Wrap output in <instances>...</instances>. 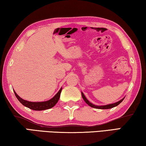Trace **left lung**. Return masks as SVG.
I'll use <instances>...</instances> for the list:
<instances>
[{
	"label": "left lung",
	"instance_id": "obj_1",
	"mask_svg": "<svg viewBox=\"0 0 146 146\" xmlns=\"http://www.w3.org/2000/svg\"><path fill=\"white\" fill-rule=\"evenodd\" d=\"M82 98L84 100V101L86 102V104L87 105H89L90 107H93V108H95V109H111V108H113V107H116L117 106H118L119 104H120V103L123 101V99L125 98V97L122 98L121 100H120V101L117 102L116 103H114V104H108V105H106V106H96V105L92 104V103H90L89 100H87V98L85 97V96L84 95V94L82 92Z\"/></svg>",
	"mask_w": 146,
	"mask_h": 146
}]
</instances>
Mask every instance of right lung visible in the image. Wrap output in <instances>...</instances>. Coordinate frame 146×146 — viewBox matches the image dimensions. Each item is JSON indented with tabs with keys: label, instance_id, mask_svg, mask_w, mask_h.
Listing matches in <instances>:
<instances>
[{
	"label": "right lung",
	"instance_id": "add662e5",
	"mask_svg": "<svg viewBox=\"0 0 146 146\" xmlns=\"http://www.w3.org/2000/svg\"><path fill=\"white\" fill-rule=\"evenodd\" d=\"M61 90H62V87L61 88L60 90H59L58 92H57V94L50 100H47V101H44V102H35L26 101L25 100H23V98H21L19 95H17V94L15 92V90H13V91H14V93H15L17 98L18 99L19 101L24 106L28 107V108H29L30 109L34 110V111H42V110H46V109H50L57 104L59 99V97H60Z\"/></svg>",
	"mask_w": 146,
	"mask_h": 146
}]
</instances>
